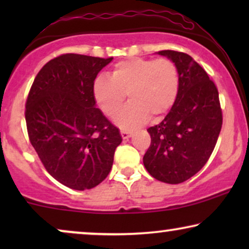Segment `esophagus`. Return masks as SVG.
I'll use <instances>...</instances> for the list:
<instances>
[{
  "mask_svg": "<svg viewBox=\"0 0 249 249\" xmlns=\"http://www.w3.org/2000/svg\"><path fill=\"white\" fill-rule=\"evenodd\" d=\"M131 132L130 131H125V130H122L121 131V137L124 138V139H127V138H129V137H131Z\"/></svg>",
  "mask_w": 249,
  "mask_h": 249,
  "instance_id": "1",
  "label": "esophagus"
}]
</instances>
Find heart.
I'll return each mask as SVG.
<instances>
[{
	"label": "heart",
	"mask_w": 249,
	"mask_h": 249,
	"mask_svg": "<svg viewBox=\"0 0 249 249\" xmlns=\"http://www.w3.org/2000/svg\"><path fill=\"white\" fill-rule=\"evenodd\" d=\"M180 90V72L170 59L131 57L113 67L108 79L97 77L93 83V97L105 117L114 118L130 100L117 119L124 129L137 128L151 118L160 121L176 104Z\"/></svg>",
	"instance_id": "1"
}]
</instances>
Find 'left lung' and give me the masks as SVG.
Returning <instances> with one entry per match:
<instances>
[{
    "label": "left lung",
    "instance_id": "8db88e82",
    "mask_svg": "<svg viewBox=\"0 0 249 249\" xmlns=\"http://www.w3.org/2000/svg\"><path fill=\"white\" fill-rule=\"evenodd\" d=\"M159 54L178 66L180 90L162 122L147 129L151 145L142 162L153 178L176 185L192 178L209 161L223 117L215 84L192 56L172 50Z\"/></svg>",
    "mask_w": 249,
    "mask_h": 249
}]
</instances>
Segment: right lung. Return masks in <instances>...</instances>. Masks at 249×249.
Listing matches in <instances>:
<instances>
[{"mask_svg": "<svg viewBox=\"0 0 249 249\" xmlns=\"http://www.w3.org/2000/svg\"><path fill=\"white\" fill-rule=\"evenodd\" d=\"M112 59L61 54L39 70L27 97L30 144L46 171L71 189H90L103 181L122 142L91 93L97 73Z\"/></svg>", "mask_w": 249, "mask_h": 249, "instance_id": "obj_1", "label": "right lung"}]
</instances>
